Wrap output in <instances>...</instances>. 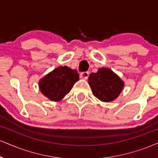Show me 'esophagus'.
Wrapping results in <instances>:
<instances>
[{
	"instance_id": "obj_1",
	"label": "esophagus",
	"mask_w": 158,
	"mask_h": 158,
	"mask_svg": "<svg viewBox=\"0 0 158 158\" xmlns=\"http://www.w3.org/2000/svg\"><path fill=\"white\" fill-rule=\"evenodd\" d=\"M89 75V72H83V73L80 74V77L83 79H87L88 78Z\"/></svg>"
}]
</instances>
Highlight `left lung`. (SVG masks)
I'll list each match as a JSON object with an SVG mask.
<instances>
[{
    "label": "left lung",
    "mask_w": 158,
    "mask_h": 158,
    "mask_svg": "<svg viewBox=\"0 0 158 158\" xmlns=\"http://www.w3.org/2000/svg\"><path fill=\"white\" fill-rule=\"evenodd\" d=\"M89 83L94 96L103 102L115 100L124 87L118 76L108 68H100L97 73H91Z\"/></svg>",
    "instance_id": "obj_1"
}]
</instances>
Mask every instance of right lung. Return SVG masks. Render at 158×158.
Returning <instances> with one entry per match:
<instances>
[{
  "mask_svg": "<svg viewBox=\"0 0 158 158\" xmlns=\"http://www.w3.org/2000/svg\"><path fill=\"white\" fill-rule=\"evenodd\" d=\"M79 80L75 69L67 67L56 68L40 81V90L44 96L52 101H59L73 88L74 83Z\"/></svg>",
  "mask_w": 158,
  "mask_h": 158,
  "instance_id": "right-lung-1",
  "label": "right lung"
}]
</instances>
